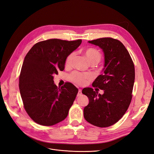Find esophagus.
<instances>
[{
    "label": "esophagus",
    "mask_w": 154,
    "mask_h": 154,
    "mask_svg": "<svg viewBox=\"0 0 154 154\" xmlns=\"http://www.w3.org/2000/svg\"><path fill=\"white\" fill-rule=\"evenodd\" d=\"M82 90H81V89H79L77 96H80L82 95Z\"/></svg>",
    "instance_id": "1"
}]
</instances>
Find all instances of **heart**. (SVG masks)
<instances>
[{
	"label": "heart",
	"instance_id": "obj_1",
	"mask_svg": "<svg viewBox=\"0 0 154 154\" xmlns=\"http://www.w3.org/2000/svg\"><path fill=\"white\" fill-rule=\"evenodd\" d=\"M83 54L89 62L92 65H96L98 63L101 59V54L100 51L93 48H90L87 49ZM75 57V53H71L68 55V57L66 60V65L67 66H71L73 60ZM69 80L71 82L76 83L80 85H84L86 83L92 79V76L89 73H82L78 71H74L69 76Z\"/></svg>",
	"mask_w": 154,
	"mask_h": 154
}]
</instances>
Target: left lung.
Returning a JSON list of instances; mask_svg holds the SVG:
<instances>
[{"instance_id": "8db88e82", "label": "left lung", "mask_w": 154, "mask_h": 154, "mask_svg": "<svg viewBox=\"0 0 154 154\" xmlns=\"http://www.w3.org/2000/svg\"><path fill=\"white\" fill-rule=\"evenodd\" d=\"M88 42L103 51V72L96 78L92 87H98L104 93L98 94L90 87L83 88L82 93L89 100L83 116L87 122L96 127H110L123 117L131 102L134 65L128 51L118 40L101 38Z\"/></svg>"}]
</instances>
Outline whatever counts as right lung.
Masks as SVG:
<instances>
[{"label": "right lung", "instance_id": "add662e5", "mask_svg": "<svg viewBox=\"0 0 154 154\" xmlns=\"http://www.w3.org/2000/svg\"><path fill=\"white\" fill-rule=\"evenodd\" d=\"M82 41L49 39L36 43L27 53L19 89L26 112L35 123L51 126L67 116L78 89L69 82L58 88L53 78L58 71H63L66 58Z\"/></svg>", "mask_w": 154, "mask_h": 154}]
</instances>
